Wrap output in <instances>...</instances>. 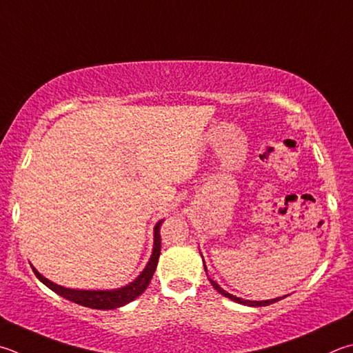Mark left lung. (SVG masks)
Segmentation results:
<instances>
[{
	"instance_id": "1",
	"label": "left lung",
	"mask_w": 353,
	"mask_h": 353,
	"mask_svg": "<svg viewBox=\"0 0 353 353\" xmlns=\"http://www.w3.org/2000/svg\"><path fill=\"white\" fill-rule=\"evenodd\" d=\"M203 264H205V262H203ZM205 272H207V267H205ZM208 279H210L211 285H213L217 292H219L221 294H223V296H225V298H230L232 301H236V303H239V304H245V305H252V307H262V305H270L273 303H276V301L284 298V296L283 298H274L272 301H247V299H242V298H238V296H233V294H230L228 292L223 290L222 287L217 285L213 279H211V278H208Z\"/></svg>"
}]
</instances>
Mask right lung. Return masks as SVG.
Returning a JSON list of instances; mask_svg holds the SVG:
<instances>
[{"label":"right lung","instance_id":"add662e5","mask_svg":"<svg viewBox=\"0 0 353 353\" xmlns=\"http://www.w3.org/2000/svg\"><path fill=\"white\" fill-rule=\"evenodd\" d=\"M162 222L163 221H159L154 227V250H152L148 265L145 267L142 274H140L134 283H131L126 287L117 288V290H72V288H65L50 283L49 279L43 278L34 267H32V270H34L35 276L40 279L44 285H48L50 290L59 293L63 298L72 301L75 304L89 307V309H97V310L117 309V307L131 303L132 299L140 296V294L146 290V287L150 285L152 274L156 272L157 261L160 256V225H162Z\"/></svg>","mask_w":353,"mask_h":353}]
</instances>
